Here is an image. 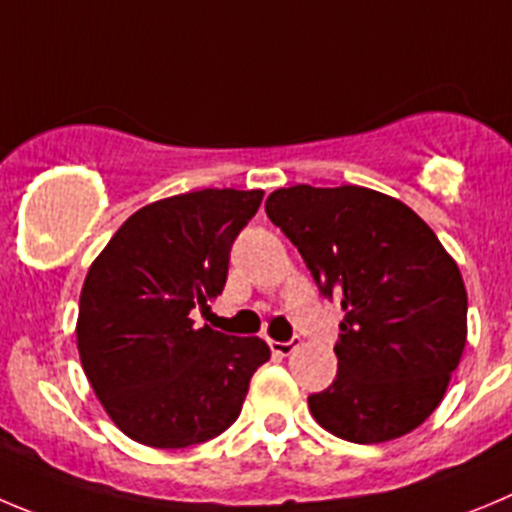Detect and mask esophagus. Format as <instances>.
Returning <instances> with one entry per match:
<instances>
[{
	"label": "esophagus",
	"mask_w": 512,
	"mask_h": 512,
	"mask_svg": "<svg viewBox=\"0 0 512 512\" xmlns=\"http://www.w3.org/2000/svg\"><path fill=\"white\" fill-rule=\"evenodd\" d=\"M298 346H300V338H290V341H270V348L275 356H290Z\"/></svg>",
	"instance_id": "esophagus-1"
}]
</instances>
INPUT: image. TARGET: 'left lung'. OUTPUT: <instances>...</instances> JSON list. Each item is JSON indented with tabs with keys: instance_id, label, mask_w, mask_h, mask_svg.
I'll return each mask as SVG.
<instances>
[{
	"instance_id": "obj_1",
	"label": "left lung",
	"mask_w": 512,
	"mask_h": 512,
	"mask_svg": "<svg viewBox=\"0 0 512 512\" xmlns=\"http://www.w3.org/2000/svg\"><path fill=\"white\" fill-rule=\"evenodd\" d=\"M265 212L343 310L315 422L356 444L417 429L442 401L467 341V290L437 234L407 204L364 186L272 191Z\"/></svg>"
}]
</instances>
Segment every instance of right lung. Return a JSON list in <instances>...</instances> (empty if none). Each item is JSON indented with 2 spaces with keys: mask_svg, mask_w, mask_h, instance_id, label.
Returning a JSON list of instances; mask_svg holds the SVG:
<instances>
[{
  "mask_svg": "<svg viewBox=\"0 0 512 512\" xmlns=\"http://www.w3.org/2000/svg\"><path fill=\"white\" fill-rule=\"evenodd\" d=\"M265 191L202 189L138 209L95 257L80 293L83 371L123 434L181 450L240 417L270 348L194 328L227 283L229 250Z\"/></svg>",
  "mask_w": 512,
  "mask_h": 512,
  "instance_id": "1",
  "label": "right lung"
}]
</instances>
